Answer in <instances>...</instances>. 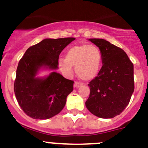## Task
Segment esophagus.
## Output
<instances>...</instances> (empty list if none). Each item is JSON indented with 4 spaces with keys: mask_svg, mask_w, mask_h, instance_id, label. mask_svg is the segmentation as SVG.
<instances>
[{
    "mask_svg": "<svg viewBox=\"0 0 148 148\" xmlns=\"http://www.w3.org/2000/svg\"><path fill=\"white\" fill-rule=\"evenodd\" d=\"M74 87L75 88H79L80 86H82V83L79 82H74Z\"/></svg>",
    "mask_w": 148,
    "mask_h": 148,
    "instance_id": "esophagus-1",
    "label": "esophagus"
}]
</instances>
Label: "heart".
Listing matches in <instances>:
<instances>
[{
    "instance_id": "heart-1",
    "label": "heart",
    "mask_w": 148,
    "mask_h": 148,
    "mask_svg": "<svg viewBox=\"0 0 148 148\" xmlns=\"http://www.w3.org/2000/svg\"><path fill=\"white\" fill-rule=\"evenodd\" d=\"M102 56L100 50L92 45H74L67 50L65 58L58 60L62 72L70 75L75 66L77 75L83 80L89 81L98 74L101 66Z\"/></svg>"
}]
</instances>
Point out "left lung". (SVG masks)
<instances>
[{
    "mask_svg": "<svg viewBox=\"0 0 148 148\" xmlns=\"http://www.w3.org/2000/svg\"><path fill=\"white\" fill-rule=\"evenodd\" d=\"M100 50L103 66L88 84L90 95L86 106L103 119L117 116L129 103L134 90V64L121 48L101 38H90Z\"/></svg>",
    "mask_w": 148,
    "mask_h": 148,
    "instance_id": "left-lung-1",
    "label": "left lung"
}]
</instances>
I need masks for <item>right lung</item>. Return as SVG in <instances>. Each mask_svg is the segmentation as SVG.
<instances>
[{
	"mask_svg": "<svg viewBox=\"0 0 148 148\" xmlns=\"http://www.w3.org/2000/svg\"><path fill=\"white\" fill-rule=\"evenodd\" d=\"M75 38H45L29 47L19 62L14 91L24 113L36 119H46L64 108L66 97L73 90L74 82L56 71L47 77H36L41 67L58 68L59 56Z\"/></svg>",
	"mask_w": 148,
	"mask_h": 148,
	"instance_id": "1",
	"label": "right lung"
}]
</instances>
